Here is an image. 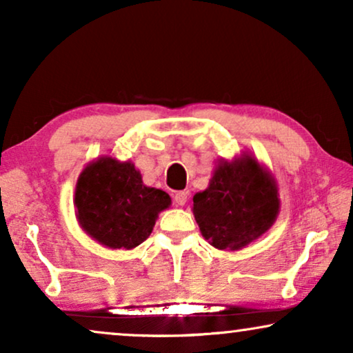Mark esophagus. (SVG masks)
<instances>
[{"label":"esophagus","instance_id":"34e87169","mask_svg":"<svg viewBox=\"0 0 353 353\" xmlns=\"http://www.w3.org/2000/svg\"><path fill=\"white\" fill-rule=\"evenodd\" d=\"M173 201H175L176 205H185L188 201V192L186 191H178L173 194Z\"/></svg>","mask_w":353,"mask_h":353}]
</instances>
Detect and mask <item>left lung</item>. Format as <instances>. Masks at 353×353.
<instances>
[{
    "label": "left lung",
    "mask_w": 353,
    "mask_h": 353,
    "mask_svg": "<svg viewBox=\"0 0 353 353\" xmlns=\"http://www.w3.org/2000/svg\"><path fill=\"white\" fill-rule=\"evenodd\" d=\"M192 202L202 236L216 249L248 245L273 225L279 210L276 183L250 156L220 163Z\"/></svg>",
    "instance_id": "8db88e82"
}]
</instances>
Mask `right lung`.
Returning a JSON list of instances; mask_svg holds the SVG:
<instances>
[{
    "label": "right lung",
    "mask_w": 353,
    "mask_h": 353,
    "mask_svg": "<svg viewBox=\"0 0 353 353\" xmlns=\"http://www.w3.org/2000/svg\"><path fill=\"white\" fill-rule=\"evenodd\" d=\"M170 202L165 191L143 185L133 163L110 157L90 163L75 190L80 226L112 249H133L148 239L157 214Z\"/></svg>",
    "instance_id": "1"
}]
</instances>
